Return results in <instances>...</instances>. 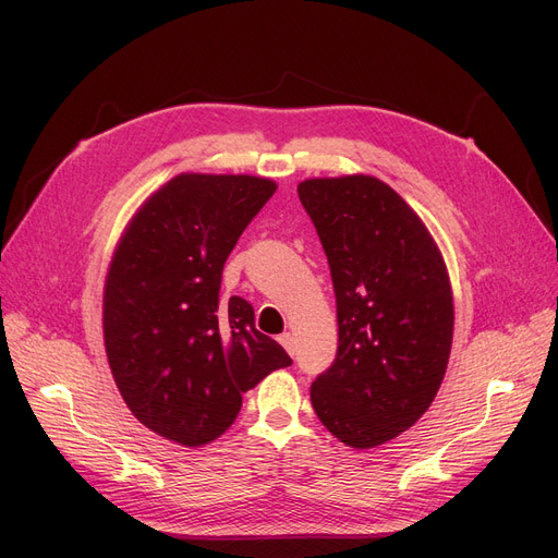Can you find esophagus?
<instances>
[{
    "label": "esophagus",
    "instance_id": "1",
    "mask_svg": "<svg viewBox=\"0 0 558 558\" xmlns=\"http://www.w3.org/2000/svg\"><path fill=\"white\" fill-rule=\"evenodd\" d=\"M279 342H281V347L291 353H295V342H293V335L291 332H283V335H279Z\"/></svg>",
    "mask_w": 558,
    "mask_h": 558
}]
</instances>
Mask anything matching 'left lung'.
Listing matches in <instances>:
<instances>
[{"label": "left lung", "instance_id": "left-lung-1", "mask_svg": "<svg viewBox=\"0 0 558 558\" xmlns=\"http://www.w3.org/2000/svg\"><path fill=\"white\" fill-rule=\"evenodd\" d=\"M337 300V356L312 408L337 440L369 449L424 416L447 373L453 298L442 253L391 185L351 174L298 185Z\"/></svg>", "mask_w": 558, "mask_h": 558}]
</instances>
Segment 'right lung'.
Listing matches in <instances>:
<instances>
[{
  "mask_svg": "<svg viewBox=\"0 0 558 558\" xmlns=\"http://www.w3.org/2000/svg\"><path fill=\"white\" fill-rule=\"evenodd\" d=\"M277 183L179 174L132 216L105 283V347L130 412L183 447L209 445L242 393L291 356L256 330L244 298H221L230 251Z\"/></svg>",
  "mask_w": 558,
  "mask_h": 558,
  "instance_id": "obj_1",
  "label": "right lung"
}]
</instances>
